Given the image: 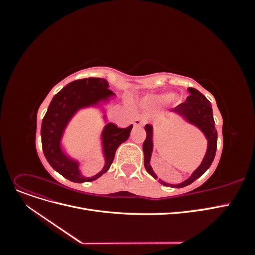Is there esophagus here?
<instances>
[{
	"label": "esophagus",
	"mask_w": 255,
	"mask_h": 255,
	"mask_svg": "<svg viewBox=\"0 0 255 255\" xmlns=\"http://www.w3.org/2000/svg\"><path fill=\"white\" fill-rule=\"evenodd\" d=\"M133 125H134V127H136V128L142 127V126L144 125V118L141 117V116H137V117L134 118Z\"/></svg>",
	"instance_id": "1"
}]
</instances>
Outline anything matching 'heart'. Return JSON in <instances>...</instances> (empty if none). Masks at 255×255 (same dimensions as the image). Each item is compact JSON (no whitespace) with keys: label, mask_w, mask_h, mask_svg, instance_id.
<instances>
[{"label":"heart","mask_w":255,"mask_h":255,"mask_svg":"<svg viewBox=\"0 0 255 255\" xmlns=\"http://www.w3.org/2000/svg\"><path fill=\"white\" fill-rule=\"evenodd\" d=\"M172 99L171 94H161V95H154V96H146L142 99V105L143 106H154L163 104L169 100Z\"/></svg>","instance_id":"1"}]
</instances>
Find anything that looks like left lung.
Listing matches in <instances>:
<instances>
[{
	"instance_id": "8db88e82",
	"label": "left lung",
	"mask_w": 255,
	"mask_h": 255,
	"mask_svg": "<svg viewBox=\"0 0 255 255\" xmlns=\"http://www.w3.org/2000/svg\"><path fill=\"white\" fill-rule=\"evenodd\" d=\"M189 96L186 101L177 105L175 109L171 110L172 113L181 116V117L190 125L197 127L204 134L207 140V150L204 155L202 163L191 173L187 180L180 184H168L160 179L158 182L165 186H171L175 188L185 187L187 185L195 182L199 179L208 168L211 167L213 160L215 158L216 150H217V129L215 128V121L213 117V110L211 102L195 88H188ZM146 137L142 144V150L144 154V168L154 179L157 180V175L154 173L153 169L150 165V160L153 152V126L145 125L144 127Z\"/></svg>"
}]
</instances>
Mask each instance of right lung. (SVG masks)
I'll use <instances>...</instances> for the list:
<instances>
[{"label": "right lung", "mask_w": 255, "mask_h": 255, "mask_svg": "<svg viewBox=\"0 0 255 255\" xmlns=\"http://www.w3.org/2000/svg\"><path fill=\"white\" fill-rule=\"evenodd\" d=\"M109 88V82L105 79L88 78L71 82L54 96L44 115L41 123V143L44 156L54 170L69 181L84 183L97 180L109 170L116 150L129 137L132 125L120 128L114 123H106L101 134L105 164L101 171L91 177L84 176L80 171L79 161L69 156L63 150L61 139L69 122L80 110L101 106L102 103L110 102L115 94ZM103 118L107 121L106 115Z\"/></svg>", "instance_id": "1"}]
</instances>
